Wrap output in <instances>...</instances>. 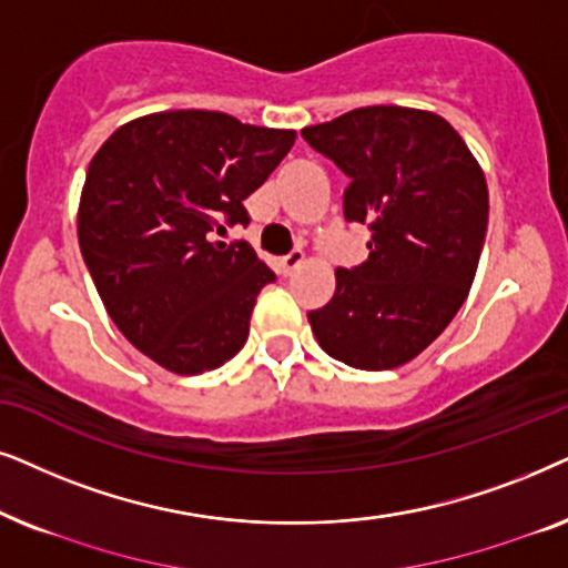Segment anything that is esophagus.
<instances>
[{"instance_id": "34e87169", "label": "esophagus", "mask_w": 568, "mask_h": 568, "mask_svg": "<svg viewBox=\"0 0 568 568\" xmlns=\"http://www.w3.org/2000/svg\"><path fill=\"white\" fill-rule=\"evenodd\" d=\"M301 264H304V252H301V248H293L291 254H285L283 260H280V267H283L285 275H293Z\"/></svg>"}]
</instances>
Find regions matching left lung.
Segmentation results:
<instances>
[{
    "label": "left lung",
    "instance_id": "1",
    "mask_svg": "<svg viewBox=\"0 0 568 568\" xmlns=\"http://www.w3.org/2000/svg\"><path fill=\"white\" fill-rule=\"evenodd\" d=\"M301 134L351 179L345 221L372 231L368 260L337 270L335 296L308 312L316 343L363 372L403 366L470 293L488 225L480 163L447 119L405 105H366Z\"/></svg>",
    "mask_w": 568,
    "mask_h": 568
}]
</instances>
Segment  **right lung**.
I'll use <instances>...</instances> for the list:
<instances>
[{
	"label": "right lung",
	"instance_id": "1",
	"mask_svg": "<svg viewBox=\"0 0 568 568\" xmlns=\"http://www.w3.org/2000/svg\"><path fill=\"white\" fill-rule=\"evenodd\" d=\"M296 142L293 130L221 111H161L121 124L88 165L78 239L121 335L165 372L194 376L231 361L256 296L275 280L246 241L244 200Z\"/></svg>",
	"mask_w": 568,
	"mask_h": 568
}]
</instances>
